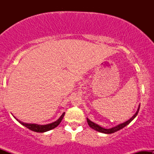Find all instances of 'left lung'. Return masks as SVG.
Wrapping results in <instances>:
<instances>
[{
    "label": "left lung",
    "instance_id": "8db88e82",
    "mask_svg": "<svg viewBox=\"0 0 154 154\" xmlns=\"http://www.w3.org/2000/svg\"><path fill=\"white\" fill-rule=\"evenodd\" d=\"M140 105H139V106H138V108H137V110L135 112V114H134V115L132 116L130 119H128V121L125 122H123V123L119 124L118 125H116V126H115V127H113V128H111L106 129V128H102V127L99 126V125H97V124L91 121V120L88 119V118H87L88 124V125H89V126L91 127L92 129H93V130H96V131H98L99 132H102V133H105V134L114 133V132L118 131V130H121V129H122V128H125V127H126L127 125H129V124L131 122L132 120L135 119V118L136 117V116H137V114H138V111H139V109H140Z\"/></svg>",
    "mask_w": 154,
    "mask_h": 154
}]
</instances>
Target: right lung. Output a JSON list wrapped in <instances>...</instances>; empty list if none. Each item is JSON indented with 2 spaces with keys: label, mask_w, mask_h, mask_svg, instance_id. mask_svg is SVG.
I'll use <instances>...</instances> for the list:
<instances>
[{
  "label": "right lung",
  "mask_w": 154,
  "mask_h": 154,
  "mask_svg": "<svg viewBox=\"0 0 154 154\" xmlns=\"http://www.w3.org/2000/svg\"><path fill=\"white\" fill-rule=\"evenodd\" d=\"M65 112H63L60 117L56 121L54 122L50 123V124H48V125H38V124H30V123H25V122H21L20 120H19L17 118H16L15 116L14 117L15 118L17 121L19 122L21 125H22L23 126L26 127V128L29 129V130H32V131H34L36 132H45L47 131H49V130H53L55 128L58 126L60 123H61V120L63 119V116H64Z\"/></svg>",
  "instance_id": "right-lung-1"
}]
</instances>
